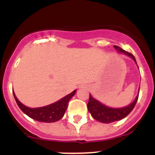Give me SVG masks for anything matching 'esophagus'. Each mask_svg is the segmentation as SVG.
<instances>
[{"mask_svg": "<svg viewBox=\"0 0 155 155\" xmlns=\"http://www.w3.org/2000/svg\"><path fill=\"white\" fill-rule=\"evenodd\" d=\"M81 88H86L87 87V86H86V85H82V86H80Z\"/></svg>", "mask_w": 155, "mask_h": 155, "instance_id": "esophagus-1", "label": "esophagus"}]
</instances>
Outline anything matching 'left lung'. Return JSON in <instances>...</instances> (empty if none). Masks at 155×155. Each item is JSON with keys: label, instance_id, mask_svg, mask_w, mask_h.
<instances>
[{"label": "left lung", "instance_id": "8db88e82", "mask_svg": "<svg viewBox=\"0 0 155 155\" xmlns=\"http://www.w3.org/2000/svg\"><path fill=\"white\" fill-rule=\"evenodd\" d=\"M114 47L115 49L117 50L118 52L125 54V55L133 58L134 62L137 63L134 56L131 53L124 51V50L117 46V45H114ZM139 90H140V89H139ZM138 96L139 94L136 97L134 101L130 105L127 106V107H122V108H111V107H108L107 106L104 105L100 102H99L98 100H95L90 94V100H89L87 104L88 110L91 114L92 117L95 120H97L100 121L101 123L109 124V123L120 120L126 117L133 110V109L134 108L135 105H136L137 101L138 100Z\"/></svg>", "mask_w": 155, "mask_h": 155}]
</instances>
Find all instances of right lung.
Listing matches in <instances>:
<instances>
[{
	"label": "right lung",
	"instance_id": "add662e5",
	"mask_svg": "<svg viewBox=\"0 0 155 155\" xmlns=\"http://www.w3.org/2000/svg\"><path fill=\"white\" fill-rule=\"evenodd\" d=\"M76 92V90H74L70 94L65 96V97L54 104L45 106V107H38V108H30V107H26L18 100L14 92L13 94L19 108L26 115L28 116L29 117L39 122L53 123L62 119L67 109L69 101L74 96Z\"/></svg>",
	"mask_w": 155,
	"mask_h": 155
}]
</instances>
